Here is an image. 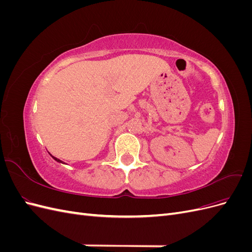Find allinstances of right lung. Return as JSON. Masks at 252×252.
<instances>
[{
  "label": "right lung",
  "instance_id": "add662e5",
  "mask_svg": "<svg viewBox=\"0 0 252 252\" xmlns=\"http://www.w3.org/2000/svg\"><path fill=\"white\" fill-rule=\"evenodd\" d=\"M51 157H52V156H51ZM52 158H55V159H56V161H57V162H59V163H63V162H62V161H61V159H59V158H55V157H52Z\"/></svg>",
  "mask_w": 252,
  "mask_h": 252
}]
</instances>
